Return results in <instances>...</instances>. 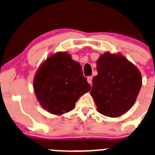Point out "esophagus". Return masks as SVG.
<instances>
[{"label":"esophagus","instance_id":"obj_1","mask_svg":"<svg viewBox=\"0 0 155 155\" xmlns=\"http://www.w3.org/2000/svg\"><path fill=\"white\" fill-rule=\"evenodd\" d=\"M87 81H88V83L91 85V84H92V76H88V77L87 78Z\"/></svg>","mask_w":155,"mask_h":155}]
</instances>
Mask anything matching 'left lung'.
Instances as JSON below:
<instances>
[{
    "instance_id": "1",
    "label": "left lung",
    "mask_w": 155,
    "mask_h": 155,
    "mask_svg": "<svg viewBox=\"0 0 155 155\" xmlns=\"http://www.w3.org/2000/svg\"><path fill=\"white\" fill-rule=\"evenodd\" d=\"M91 95L100 114L118 117L136 102L142 80L139 69L124 55L106 52L97 61Z\"/></svg>"
}]
</instances>
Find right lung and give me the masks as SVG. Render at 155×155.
<instances>
[{"label": "right lung", "instance_id": "obj_1", "mask_svg": "<svg viewBox=\"0 0 155 155\" xmlns=\"http://www.w3.org/2000/svg\"><path fill=\"white\" fill-rule=\"evenodd\" d=\"M33 88L41 107L55 115L74 109L80 96L91 89L79 63L67 52H57L41 64Z\"/></svg>", "mask_w": 155, "mask_h": 155}]
</instances>
